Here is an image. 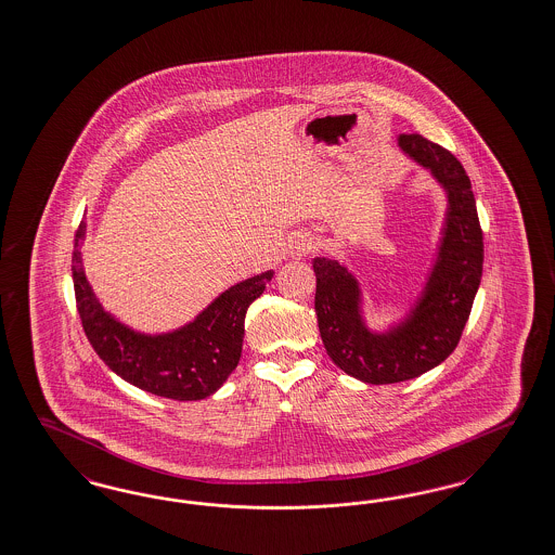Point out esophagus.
I'll return each mask as SVG.
<instances>
[{
  "mask_svg": "<svg viewBox=\"0 0 555 555\" xmlns=\"http://www.w3.org/2000/svg\"><path fill=\"white\" fill-rule=\"evenodd\" d=\"M313 247H315V240L311 237L310 233H295V235L288 240V256H291V258H301V256L310 254Z\"/></svg>",
  "mask_w": 555,
  "mask_h": 555,
  "instance_id": "obj_1",
  "label": "esophagus"
}]
</instances>
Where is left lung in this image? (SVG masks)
I'll return each mask as SVG.
<instances>
[{"label":"left lung","mask_w":555,"mask_h":555,"mask_svg":"<svg viewBox=\"0 0 555 555\" xmlns=\"http://www.w3.org/2000/svg\"><path fill=\"white\" fill-rule=\"evenodd\" d=\"M399 146L438 179L448 196L438 260L415 308L388 333H372L361 315L356 276L336 260L311 262L326 353L365 384L404 382L440 365L461 340L483 272V233L461 160L420 133H402Z\"/></svg>","instance_id":"obj_1"}]
</instances>
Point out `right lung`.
Here are the masks:
<instances>
[{
	"mask_svg": "<svg viewBox=\"0 0 555 555\" xmlns=\"http://www.w3.org/2000/svg\"><path fill=\"white\" fill-rule=\"evenodd\" d=\"M80 222L72 256L76 308L92 349L119 377L156 397L199 400L215 395L237 367L247 308L258 299L272 270L227 288L194 322L167 334L135 333L103 310L82 270Z\"/></svg>",
	"mask_w": 555,
	"mask_h": 555,
	"instance_id": "obj_1",
	"label": "right lung"
}]
</instances>
